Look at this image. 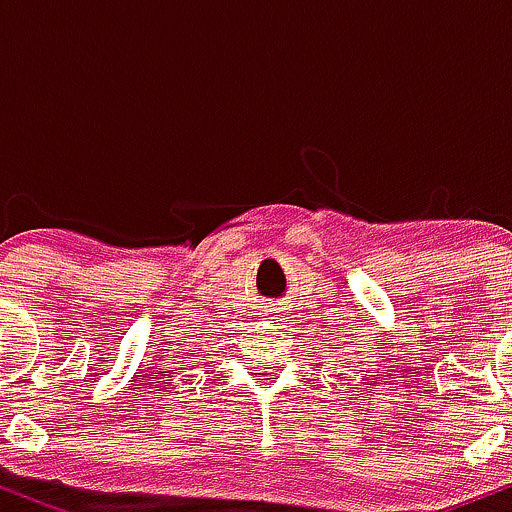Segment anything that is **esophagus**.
<instances>
[{"label": "esophagus", "instance_id": "obj_1", "mask_svg": "<svg viewBox=\"0 0 512 512\" xmlns=\"http://www.w3.org/2000/svg\"><path fill=\"white\" fill-rule=\"evenodd\" d=\"M267 313H269V315H272V317H269V320L279 322V308H274V310H267Z\"/></svg>", "mask_w": 512, "mask_h": 512}]
</instances>
